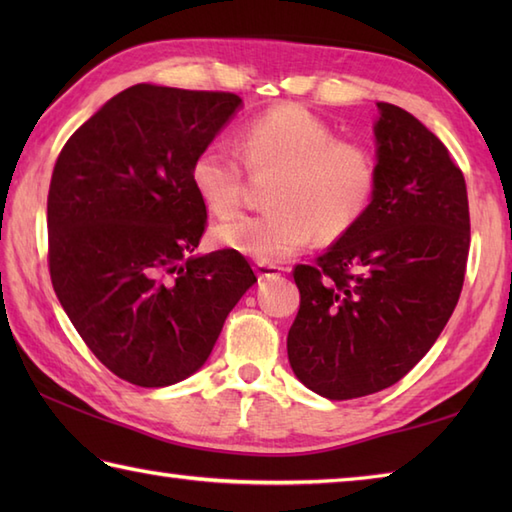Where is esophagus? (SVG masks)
<instances>
[{
	"mask_svg": "<svg viewBox=\"0 0 512 512\" xmlns=\"http://www.w3.org/2000/svg\"><path fill=\"white\" fill-rule=\"evenodd\" d=\"M281 266H275V264H257V275L259 279H277L281 277Z\"/></svg>",
	"mask_w": 512,
	"mask_h": 512,
	"instance_id": "esophagus-1",
	"label": "esophagus"
}]
</instances>
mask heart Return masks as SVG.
Here are the masks:
<instances>
[{"instance_id": "1", "label": "heart", "mask_w": 512, "mask_h": 512, "mask_svg": "<svg viewBox=\"0 0 512 512\" xmlns=\"http://www.w3.org/2000/svg\"><path fill=\"white\" fill-rule=\"evenodd\" d=\"M242 156L211 140L191 162V184L206 209L231 215L244 202L246 167L275 173L273 209L228 217L213 228L217 246L259 264H275L350 233L365 215L378 184V158L361 140L336 138L334 127L301 105H279L250 118L239 138ZM247 165L244 166L241 158Z\"/></svg>"}]
</instances>
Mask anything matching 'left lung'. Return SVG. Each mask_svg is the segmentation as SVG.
Wrapping results in <instances>:
<instances>
[{"mask_svg":"<svg viewBox=\"0 0 512 512\" xmlns=\"http://www.w3.org/2000/svg\"><path fill=\"white\" fill-rule=\"evenodd\" d=\"M378 184L365 215L292 270L301 303L288 361L330 400L387 389L431 350L458 306L471 246L466 182L418 118L378 103Z\"/></svg>","mask_w":512,"mask_h":512,"instance_id":"obj_1","label":"left lung"}]
</instances>
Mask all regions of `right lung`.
I'll return each instance as SVG.
<instances>
[{"label": "right lung", "mask_w": 512, "mask_h": 512, "mask_svg": "<svg viewBox=\"0 0 512 512\" xmlns=\"http://www.w3.org/2000/svg\"><path fill=\"white\" fill-rule=\"evenodd\" d=\"M239 103L233 92L138 83L76 129L54 162L52 288L92 354L132 385L198 372L257 281L233 248L189 257L206 228L191 162Z\"/></svg>", "instance_id": "add662e5"}]
</instances>
